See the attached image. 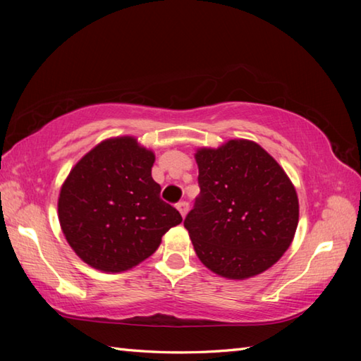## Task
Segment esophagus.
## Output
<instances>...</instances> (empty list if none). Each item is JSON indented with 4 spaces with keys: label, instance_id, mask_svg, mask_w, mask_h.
Instances as JSON below:
<instances>
[{
    "label": "esophagus",
    "instance_id": "esophagus-1",
    "mask_svg": "<svg viewBox=\"0 0 361 361\" xmlns=\"http://www.w3.org/2000/svg\"><path fill=\"white\" fill-rule=\"evenodd\" d=\"M176 209L180 211L181 217H186L188 209H189V203H188V202H180V203H176Z\"/></svg>",
    "mask_w": 361,
    "mask_h": 361
}]
</instances>
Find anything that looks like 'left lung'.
Listing matches in <instances>:
<instances>
[{"label": "left lung", "mask_w": 361, "mask_h": 361, "mask_svg": "<svg viewBox=\"0 0 361 361\" xmlns=\"http://www.w3.org/2000/svg\"><path fill=\"white\" fill-rule=\"evenodd\" d=\"M200 195L185 219L202 264L226 279L268 270L293 242L298 194L288 175L255 141L197 149Z\"/></svg>", "instance_id": "left-lung-1"}]
</instances>
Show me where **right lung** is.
<instances>
[{"mask_svg":"<svg viewBox=\"0 0 361 361\" xmlns=\"http://www.w3.org/2000/svg\"><path fill=\"white\" fill-rule=\"evenodd\" d=\"M153 163L155 153L135 136H116L99 142L66 176L57 203L60 228L90 267L105 273L130 270L181 224L180 212L159 198Z\"/></svg>","mask_w":361,"mask_h":361,"instance_id":"obj_1","label":"right lung"}]
</instances>
